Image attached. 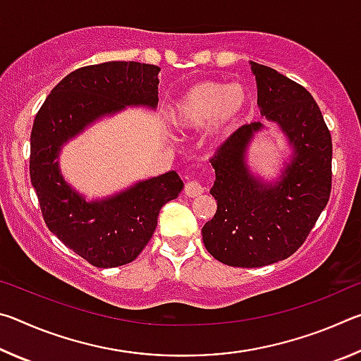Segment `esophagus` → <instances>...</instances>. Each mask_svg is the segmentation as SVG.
I'll use <instances>...</instances> for the list:
<instances>
[{
    "label": "esophagus",
    "instance_id": "esophagus-1",
    "mask_svg": "<svg viewBox=\"0 0 361 361\" xmlns=\"http://www.w3.org/2000/svg\"><path fill=\"white\" fill-rule=\"evenodd\" d=\"M202 192H204V186L200 185L199 181H189V183H186L185 194L188 195V197H197V195H200Z\"/></svg>",
    "mask_w": 361,
    "mask_h": 361
}]
</instances>
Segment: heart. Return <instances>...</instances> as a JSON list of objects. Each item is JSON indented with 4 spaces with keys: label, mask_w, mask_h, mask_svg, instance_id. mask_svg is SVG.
Returning a JSON list of instances; mask_svg holds the SVG:
<instances>
[{
    "label": "heart",
    "mask_w": 361,
    "mask_h": 361,
    "mask_svg": "<svg viewBox=\"0 0 361 361\" xmlns=\"http://www.w3.org/2000/svg\"><path fill=\"white\" fill-rule=\"evenodd\" d=\"M250 105L248 92L239 82L204 79L189 85L172 108V119L185 129L210 124L215 140H224L240 126Z\"/></svg>",
    "instance_id": "obj_1"
}]
</instances>
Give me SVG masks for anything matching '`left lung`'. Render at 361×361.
Here are the masks:
<instances>
[{"label": "left lung", "instance_id": "left-lung-1", "mask_svg": "<svg viewBox=\"0 0 361 361\" xmlns=\"http://www.w3.org/2000/svg\"><path fill=\"white\" fill-rule=\"evenodd\" d=\"M258 106L293 146L279 181L250 173L248 145L261 122L242 126L210 159L218 209L202 228L213 258L234 267H261L286 259L307 239L331 194V133L314 97L301 84L266 65L252 62Z\"/></svg>", "mask_w": 361, "mask_h": 361}]
</instances>
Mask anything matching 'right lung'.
<instances>
[{"label": "right lung", "mask_w": 361, "mask_h": 361, "mask_svg": "<svg viewBox=\"0 0 361 361\" xmlns=\"http://www.w3.org/2000/svg\"><path fill=\"white\" fill-rule=\"evenodd\" d=\"M156 65L106 62L65 76L36 114L30 138V178L44 223L66 247L95 267L132 262L148 245L164 205L178 197L183 181L172 170L138 181L119 194L87 202L63 180L62 146L103 116L126 106H157Z\"/></svg>", "instance_id": "add662e5"}]
</instances>
